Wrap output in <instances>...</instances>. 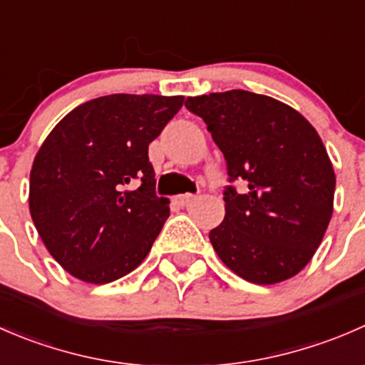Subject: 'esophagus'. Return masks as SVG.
I'll return each mask as SVG.
<instances>
[{
  "label": "esophagus",
  "mask_w": 365,
  "mask_h": 365,
  "mask_svg": "<svg viewBox=\"0 0 365 365\" xmlns=\"http://www.w3.org/2000/svg\"><path fill=\"white\" fill-rule=\"evenodd\" d=\"M175 201L180 206H189L190 203H194V201H196V196H194V194H182V196H176Z\"/></svg>",
  "instance_id": "34e87169"
}]
</instances>
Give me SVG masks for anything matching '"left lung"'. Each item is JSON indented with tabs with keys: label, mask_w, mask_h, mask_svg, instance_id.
Wrapping results in <instances>:
<instances>
[{
	"label": "left lung",
	"mask_w": 365,
	"mask_h": 365,
	"mask_svg": "<svg viewBox=\"0 0 365 365\" xmlns=\"http://www.w3.org/2000/svg\"><path fill=\"white\" fill-rule=\"evenodd\" d=\"M227 165L226 215L210 242L254 284L297 275L314 256L334 210L336 175L322 138L289 106L245 90L189 97Z\"/></svg>",
	"instance_id": "left-lung-1"
}]
</instances>
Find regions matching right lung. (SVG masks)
I'll use <instances>...</instances> for the list:
<instances>
[{
    "instance_id": "right-lung-1",
    "label": "right lung",
    "mask_w": 365,
    "mask_h": 365,
    "mask_svg": "<svg viewBox=\"0 0 365 365\" xmlns=\"http://www.w3.org/2000/svg\"><path fill=\"white\" fill-rule=\"evenodd\" d=\"M185 98L114 93L84 102L33 160L29 213L51 256L73 277L108 284L141 264L169 217L148 145ZM135 186V190H128Z\"/></svg>"
}]
</instances>
